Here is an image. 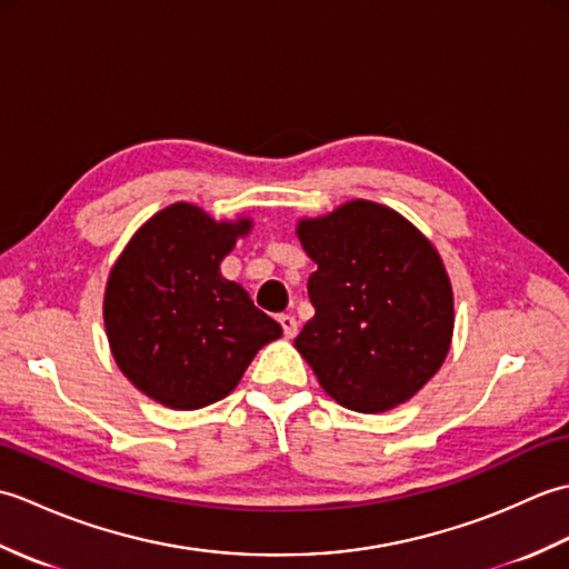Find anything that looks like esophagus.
Listing matches in <instances>:
<instances>
[{
    "mask_svg": "<svg viewBox=\"0 0 569 569\" xmlns=\"http://www.w3.org/2000/svg\"><path fill=\"white\" fill-rule=\"evenodd\" d=\"M278 322H281L283 335L288 337V340H293V337L298 335V320L293 316H278Z\"/></svg>",
    "mask_w": 569,
    "mask_h": 569,
    "instance_id": "34e87169",
    "label": "esophagus"
}]
</instances>
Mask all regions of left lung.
Wrapping results in <instances>:
<instances>
[{
  "mask_svg": "<svg viewBox=\"0 0 569 569\" xmlns=\"http://www.w3.org/2000/svg\"><path fill=\"white\" fill-rule=\"evenodd\" d=\"M296 234L318 271L316 308L296 349L337 403L383 413L413 398L450 352L455 298L438 249L403 214L349 200L298 220Z\"/></svg>",
  "mask_w": 569,
  "mask_h": 569,
  "instance_id": "8db88e82",
  "label": "left lung"
}]
</instances>
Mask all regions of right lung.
Returning <instances> with one entry per match:
<instances>
[{"label": "right lung", "instance_id": "right-lung-1", "mask_svg": "<svg viewBox=\"0 0 569 569\" xmlns=\"http://www.w3.org/2000/svg\"><path fill=\"white\" fill-rule=\"evenodd\" d=\"M251 217L214 220L173 202L143 222L114 261L104 288V330L119 371L173 410L229 396L281 325L227 281L220 263Z\"/></svg>", "mask_w": 569, "mask_h": 569}]
</instances>
